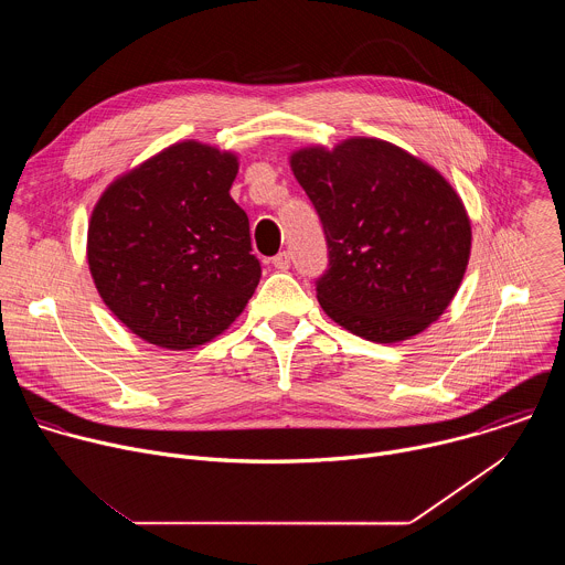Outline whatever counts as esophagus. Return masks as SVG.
Masks as SVG:
<instances>
[{
  "label": "esophagus",
  "instance_id": "obj_1",
  "mask_svg": "<svg viewBox=\"0 0 565 565\" xmlns=\"http://www.w3.org/2000/svg\"><path fill=\"white\" fill-rule=\"evenodd\" d=\"M273 266L281 273H286L290 268V253H279L277 257H273Z\"/></svg>",
  "mask_w": 565,
  "mask_h": 565
}]
</instances>
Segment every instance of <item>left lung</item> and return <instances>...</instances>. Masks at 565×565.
Wrapping results in <instances>:
<instances>
[{"mask_svg": "<svg viewBox=\"0 0 565 565\" xmlns=\"http://www.w3.org/2000/svg\"><path fill=\"white\" fill-rule=\"evenodd\" d=\"M290 170L329 244L324 312L377 344L409 340L447 310L469 264L471 223L451 183L402 147L351 136L301 147Z\"/></svg>", "mask_w": 565, "mask_h": 565, "instance_id": "obj_1", "label": "left lung"}]
</instances>
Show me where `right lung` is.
Returning <instances> with one entry per match:
<instances>
[{
	"instance_id": "right-lung-1",
	"label": "right lung",
	"mask_w": 565,
	"mask_h": 565,
	"mask_svg": "<svg viewBox=\"0 0 565 565\" xmlns=\"http://www.w3.org/2000/svg\"><path fill=\"white\" fill-rule=\"evenodd\" d=\"M238 156L181 140L98 199L87 262L107 308L140 340L188 351L244 312L262 279L248 214L230 196Z\"/></svg>"
}]
</instances>
